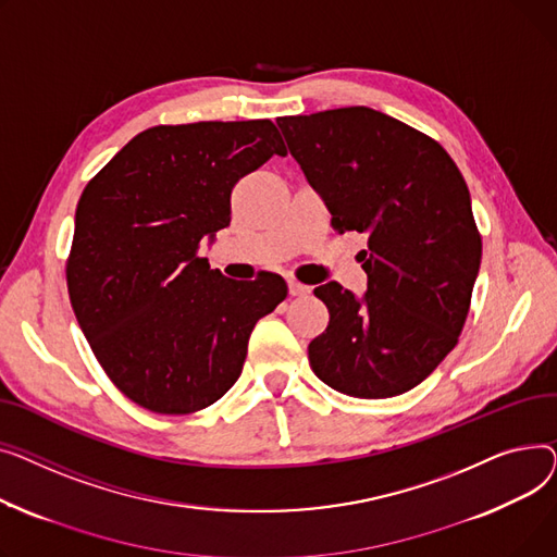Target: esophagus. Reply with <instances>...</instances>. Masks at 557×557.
<instances>
[{
  "label": "esophagus",
  "mask_w": 557,
  "mask_h": 557,
  "mask_svg": "<svg viewBox=\"0 0 557 557\" xmlns=\"http://www.w3.org/2000/svg\"><path fill=\"white\" fill-rule=\"evenodd\" d=\"M287 289H289V297H306V294H310V287L294 281V278H287Z\"/></svg>",
  "instance_id": "obj_1"
}]
</instances>
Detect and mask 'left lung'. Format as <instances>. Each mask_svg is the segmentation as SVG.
<instances>
[{"label": "left lung", "instance_id": "obj_1", "mask_svg": "<svg viewBox=\"0 0 557 557\" xmlns=\"http://www.w3.org/2000/svg\"><path fill=\"white\" fill-rule=\"evenodd\" d=\"M276 123L335 232L369 236L362 299L335 281L314 287L331 321L310 367L352 398L400 396L443 362L470 312L481 234L468 184L436 139L364 106Z\"/></svg>", "mask_w": 557, "mask_h": 557}]
</instances>
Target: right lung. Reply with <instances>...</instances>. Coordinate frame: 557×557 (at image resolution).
<instances>
[{"label": "right lung", "mask_w": 557, "mask_h": 557, "mask_svg": "<svg viewBox=\"0 0 557 557\" xmlns=\"http://www.w3.org/2000/svg\"><path fill=\"white\" fill-rule=\"evenodd\" d=\"M285 144L270 119L154 125L85 186L67 256L72 308L125 398L182 416L238 380L260 317L285 297L278 274L232 281L200 247L232 222L234 186Z\"/></svg>", "instance_id": "right-lung-1"}]
</instances>
